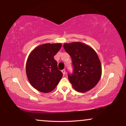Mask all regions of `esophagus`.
<instances>
[{
  "label": "esophagus",
  "mask_w": 126,
  "mask_h": 126,
  "mask_svg": "<svg viewBox=\"0 0 126 126\" xmlns=\"http://www.w3.org/2000/svg\"><path fill=\"white\" fill-rule=\"evenodd\" d=\"M62 73H63V74L64 75L66 74V70H65V69H63V70H62Z\"/></svg>",
  "instance_id": "obj_1"
}]
</instances>
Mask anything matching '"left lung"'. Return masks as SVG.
<instances>
[{
  "label": "left lung",
  "mask_w": 126,
  "mask_h": 126,
  "mask_svg": "<svg viewBox=\"0 0 126 126\" xmlns=\"http://www.w3.org/2000/svg\"><path fill=\"white\" fill-rule=\"evenodd\" d=\"M63 47L72 58L73 73L68 74V79L73 88L79 92L94 88L102 75L101 62L95 50L80 42L64 43Z\"/></svg>",
  "instance_id": "obj_1"
}]
</instances>
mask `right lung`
I'll use <instances>...</instances> for the list:
<instances>
[{
    "label": "right lung",
    "mask_w": 126,
    "mask_h": 126,
    "mask_svg": "<svg viewBox=\"0 0 126 126\" xmlns=\"http://www.w3.org/2000/svg\"><path fill=\"white\" fill-rule=\"evenodd\" d=\"M62 46L61 43L41 44L28 56L26 63L27 78L32 86L40 92H51L63 76L54 59Z\"/></svg>",
    "instance_id": "right-lung-1"
}]
</instances>
